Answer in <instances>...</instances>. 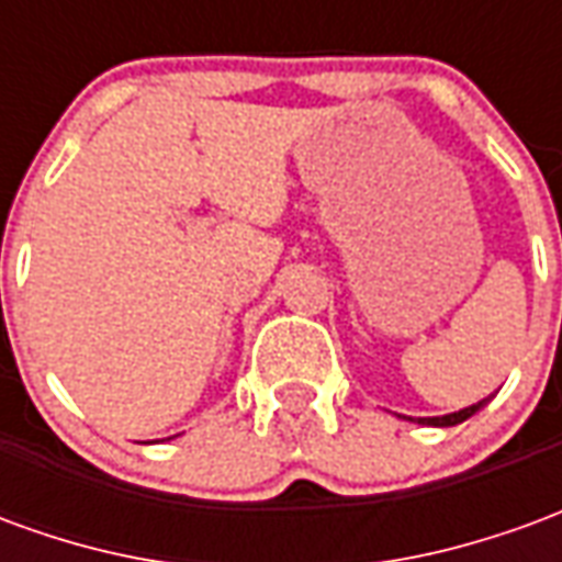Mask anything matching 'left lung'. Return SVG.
<instances>
[{
	"label": "left lung",
	"mask_w": 562,
	"mask_h": 562,
	"mask_svg": "<svg viewBox=\"0 0 562 562\" xmlns=\"http://www.w3.org/2000/svg\"><path fill=\"white\" fill-rule=\"evenodd\" d=\"M491 401V397H484V401L472 403V406H467V409H458V413H448V415H436V418H418V424H427V427H454V424L467 422V418H472V415L482 409L484 403ZM409 422H415V418H409Z\"/></svg>",
	"instance_id": "1"
}]
</instances>
